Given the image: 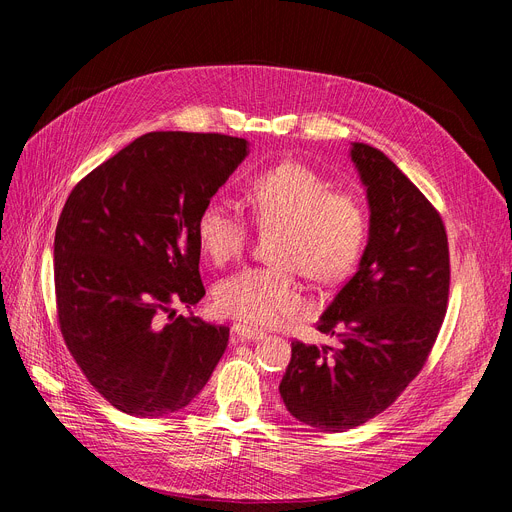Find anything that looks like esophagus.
<instances>
[{
  "label": "esophagus",
  "mask_w": 512,
  "mask_h": 512,
  "mask_svg": "<svg viewBox=\"0 0 512 512\" xmlns=\"http://www.w3.org/2000/svg\"><path fill=\"white\" fill-rule=\"evenodd\" d=\"M232 334H234L238 340H261V338H263V332L253 330V328H249V326H242V324H234V326H232Z\"/></svg>",
  "instance_id": "obj_1"
}]
</instances>
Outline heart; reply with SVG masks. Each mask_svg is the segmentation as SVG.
I'll return each instance as SVG.
<instances>
[{"mask_svg":"<svg viewBox=\"0 0 512 512\" xmlns=\"http://www.w3.org/2000/svg\"><path fill=\"white\" fill-rule=\"evenodd\" d=\"M315 170L284 161L259 172L247 188V201L259 228L280 230L274 259L267 267H247L213 290L218 313L242 324L267 328L303 311L299 270L321 284L353 274L367 245L369 218L363 201L348 191H330ZM197 238L218 265L247 249L249 224L222 201H209L197 220Z\"/></svg>","mask_w":512,"mask_h":512,"instance_id":"heart-1","label":"heart"}]
</instances>
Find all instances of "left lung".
I'll use <instances>...</instances> for the list:
<instances>
[{
  "label": "left lung",
  "mask_w": 512,
  "mask_h": 512,
  "mask_svg": "<svg viewBox=\"0 0 512 512\" xmlns=\"http://www.w3.org/2000/svg\"><path fill=\"white\" fill-rule=\"evenodd\" d=\"M369 203L355 276L321 313L338 348L292 342L280 382L288 413L319 432H346L386 411L421 371L442 328L450 259L440 213L380 149L353 143Z\"/></svg>",
  "instance_id": "obj_1"
}]
</instances>
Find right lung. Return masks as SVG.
<instances>
[{"instance_id": "obj_1", "label": "right lung", "mask_w": 512, "mask_h": 512, "mask_svg": "<svg viewBox=\"0 0 512 512\" xmlns=\"http://www.w3.org/2000/svg\"><path fill=\"white\" fill-rule=\"evenodd\" d=\"M249 153L245 139L149 132L70 193L53 242L60 330L91 386L132 417L184 409L222 359L230 328L205 297L197 220Z\"/></svg>"}]
</instances>
